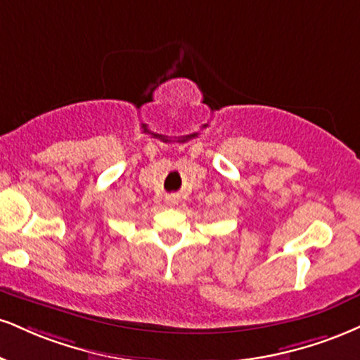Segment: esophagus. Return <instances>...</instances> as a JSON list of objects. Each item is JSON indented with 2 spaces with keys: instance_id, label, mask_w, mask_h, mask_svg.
Here are the masks:
<instances>
[{
  "instance_id": "1",
  "label": "esophagus",
  "mask_w": 360,
  "mask_h": 360,
  "mask_svg": "<svg viewBox=\"0 0 360 360\" xmlns=\"http://www.w3.org/2000/svg\"><path fill=\"white\" fill-rule=\"evenodd\" d=\"M167 202L171 206H174V205H177V199L176 198H167Z\"/></svg>"
}]
</instances>
